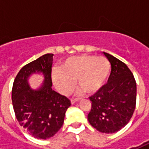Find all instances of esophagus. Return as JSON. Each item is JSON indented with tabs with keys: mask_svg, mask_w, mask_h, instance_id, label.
<instances>
[{
	"mask_svg": "<svg viewBox=\"0 0 149 149\" xmlns=\"http://www.w3.org/2000/svg\"><path fill=\"white\" fill-rule=\"evenodd\" d=\"M80 100V99H72L71 100V103L73 104L77 103V102H78Z\"/></svg>",
	"mask_w": 149,
	"mask_h": 149,
	"instance_id": "esophagus-1",
	"label": "esophagus"
}]
</instances>
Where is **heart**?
<instances>
[{
	"instance_id": "heart-1",
	"label": "heart",
	"mask_w": 149,
	"mask_h": 149,
	"mask_svg": "<svg viewBox=\"0 0 149 149\" xmlns=\"http://www.w3.org/2000/svg\"><path fill=\"white\" fill-rule=\"evenodd\" d=\"M111 72L110 62L104 56L79 55L68 57L62 64L61 69L55 68L52 72V81L56 88L63 95L73 90L77 83L80 86L79 93L92 94L102 87Z\"/></svg>"
}]
</instances>
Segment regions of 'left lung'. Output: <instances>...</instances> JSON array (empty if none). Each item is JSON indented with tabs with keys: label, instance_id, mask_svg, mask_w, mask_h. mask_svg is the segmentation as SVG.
I'll use <instances>...</instances> for the list:
<instances>
[{
	"label": "left lung",
	"instance_id": "1",
	"mask_svg": "<svg viewBox=\"0 0 149 149\" xmlns=\"http://www.w3.org/2000/svg\"><path fill=\"white\" fill-rule=\"evenodd\" d=\"M111 64L108 83L89 97L92 109L88 120L97 131L114 133L127 125L136 108V83L124 62L104 52Z\"/></svg>",
	"mask_w": 149,
	"mask_h": 149
}]
</instances>
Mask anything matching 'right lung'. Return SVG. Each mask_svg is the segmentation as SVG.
<instances>
[{"mask_svg":"<svg viewBox=\"0 0 149 149\" xmlns=\"http://www.w3.org/2000/svg\"><path fill=\"white\" fill-rule=\"evenodd\" d=\"M52 53H47L24 65L15 78L12 101L19 124L32 136L48 139L61 128L65 112L71 102L52 90L51 72ZM34 73L44 76L43 84L37 90L30 87L28 78Z\"/></svg>","mask_w":149,"mask_h":149,"instance_id":"right-lung-1","label":"right lung"}]
</instances>
